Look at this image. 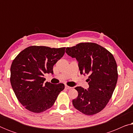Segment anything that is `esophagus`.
Returning <instances> with one entry per match:
<instances>
[{"label": "esophagus", "mask_w": 133, "mask_h": 133, "mask_svg": "<svg viewBox=\"0 0 133 133\" xmlns=\"http://www.w3.org/2000/svg\"><path fill=\"white\" fill-rule=\"evenodd\" d=\"M65 88L67 89V90H70V89H71L72 88V87H69V86H68V85H65Z\"/></svg>", "instance_id": "obj_1"}]
</instances>
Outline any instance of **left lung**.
<instances>
[{"label":"left lung","instance_id":"obj_1","mask_svg":"<svg viewBox=\"0 0 133 133\" xmlns=\"http://www.w3.org/2000/svg\"><path fill=\"white\" fill-rule=\"evenodd\" d=\"M66 52L77 60L81 74L89 75L88 90L76 87L78 96L72 100V105L86 115L98 113L108 103L117 82V66L114 56L103 46L92 42L67 47Z\"/></svg>","mask_w":133,"mask_h":133}]
</instances>
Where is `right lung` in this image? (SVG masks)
<instances>
[{
	"label": "right lung",
	"mask_w": 133,
	"mask_h": 133,
	"mask_svg": "<svg viewBox=\"0 0 133 133\" xmlns=\"http://www.w3.org/2000/svg\"><path fill=\"white\" fill-rule=\"evenodd\" d=\"M65 47L59 48L31 46L16 56L11 66L10 82L16 96L26 110L42 112L54 105L65 88L63 83L46 82V73H53V66L65 54Z\"/></svg>",
	"instance_id": "add662e5"
}]
</instances>
